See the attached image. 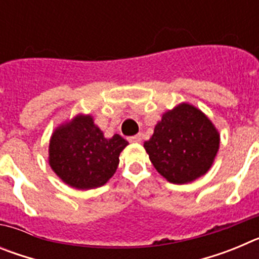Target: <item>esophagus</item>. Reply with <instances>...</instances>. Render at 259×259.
<instances>
[{
    "mask_svg": "<svg viewBox=\"0 0 259 259\" xmlns=\"http://www.w3.org/2000/svg\"><path fill=\"white\" fill-rule=\"evenodd\" d=\"M141 140H143V137H141V135H135V136L128 137V141H130V143L139 144V143H141Z\"/></svg>",
    "mask_w": 259,
    "mask_h": 259,
    "instance_id": "1",
    "label": "esophagus"
}]
</instances>
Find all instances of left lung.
Segmentation results:
<instances>
[{
  "label": "left lung",
  "instance_id": "1",
  "mask_svg": "<svg viewBox=\"0 0 259 259\" xmlns=\"http://www.w3.org/2000/svg\"><path fill=\"white\" fill-rule=\"evenodd\" d=\"M219 144L221 135L209 116L182 102L162 114L144 148L167 182L188 184L210 170Z\"/></svg>",
  "mask_w": 259,
  "mask_h": 259
}]
</instances>
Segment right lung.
I'll return each mask as SVG.
<instances>
[{
  "label": "right lung",
  "mask_w": 259,
  "mask_h": 259,
  "mask_svg": "<svg viewBox=\"0 0 259 259\" xmlns=\"http://www.w3.org/2000/svg\"><path fill=\"white\" fill-rule=\"evenodd\" d=\"M128 141L120 135L105 137L91 114H77L61 123L49 141V166L68 187L100 188L115 174Z\"/></svg>",
  "instance_id": "right-lung-1"
}]
</instances>
